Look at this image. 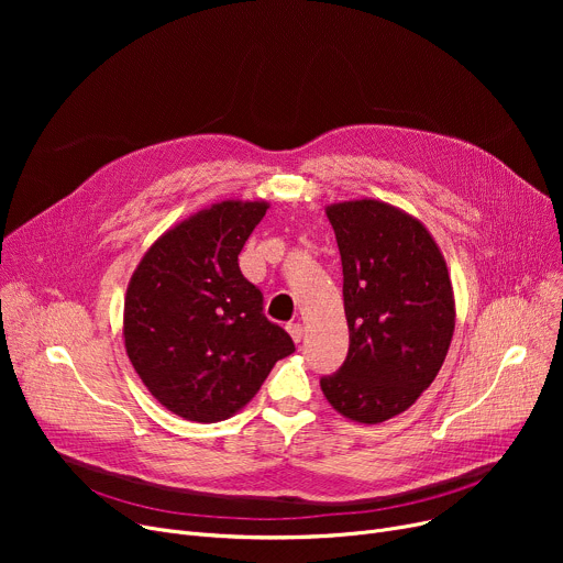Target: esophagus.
I'll use <instances>...</instances> for the list:
<instances>
[{
	"label": "esophagus",
	"instance_id": "34e87169",
	"mask_svg": "<svg viewBox=\"0 0 563 563\" xmlns=\"http://www.w3.org/2000/svg\"><path fill=\"white\" fill-rule=\"evenodd\" d=\"M287 333L291 335V340L297 342V344L303 340V327H301L299 321L297 323H287Z\"/></svg>",
	"mask_w": 563,
	"mask_h": 563
}]
</instances>
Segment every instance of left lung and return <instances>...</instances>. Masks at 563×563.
Listing matches in <instances>:
<instances>
[{
	"label": "left lung",
	"instance_id": "left-lung-1",
	"mask_svg": "<svg viewBox=\"0 0 563 563\" xmlns=\"http://www.w3.org/2000/svg\"><path fill=\"white\" fill-rule=\"evenodd\" d=\"M327 217L342 257L349 353L321 393L346 420L378 424L438 376L454 335V289L431 232L399 207L342 200Z\"/></svg>",
	"mask_w": 563,
	"mask_h": 563
}]
</instances>
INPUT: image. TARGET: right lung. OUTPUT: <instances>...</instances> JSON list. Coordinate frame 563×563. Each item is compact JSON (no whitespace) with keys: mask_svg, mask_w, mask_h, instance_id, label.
I'll list each match as a JSON object with an SVG mask.
<instances>
[{"mask_svg":"<svg viewBox=\"0 0 563 563\" xmlns=\"http://www.w3.org/2000/svg\"><path fill=\"white\" fill-rule=\"evenodd\" d=\"M266 210V200L236 198L205 207L166 230L130 278L128 358L151 395L185 420L232 418L294 351L236 262Z\"/></svg>","mask_w":563,"mask_h":563,"instance_id":"1","label":"right lung"}]
</instances>
